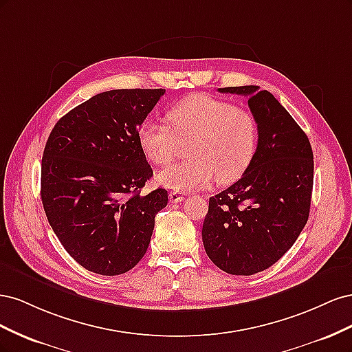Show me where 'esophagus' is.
Masks as SVG:
<instances>
[{"instance_id":"obj_1","label":"esophagus","mask_w":352,"mask_h":352,"mask_svg":"<svg viewBox=\"0 0 352 352\" xmlns=\"http://www.w3.org/2000/svg\"><path fill=\"white\" fill-rule=\"evenodd\" d=\"M168 199L170 202H180L184 199V194L180 192V190H172V192L168 194Z\"/></svg>"}]
</instances>
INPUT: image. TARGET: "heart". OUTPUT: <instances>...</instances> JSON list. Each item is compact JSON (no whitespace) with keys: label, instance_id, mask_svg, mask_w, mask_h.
<instances>
[{"label":"heart","instance_id":"obj_1","mask_svg":"<svg viewBox=\"0 0 352 352\" xmlns=\"http://www.w3.org/2000/svg\"><path fill=\"white\" fill-rule=\"evenodd\" d=\"M167 122L146 120L138 131L145 157L155 166H167L177 154L179 142L189 140L185 162L157 175L170 189L207 186L212 179L229 184L242 176L257 150L258 126L254 116L210 95H190L167 113Z\"/></svg>","mask_w":352,"mask_h":352}]
</instances>
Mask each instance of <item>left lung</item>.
Returning <instances> with one entry per match:
<instances>
[{"label":"left lung","instance_id":"left-lung-1","mask_svg":"<svg viewBox=\"0 0 352 352\" xmlns=\"http://www.w3.org/2000/svg\"><path fill=\"white\" fill-rule=\"evenodd\" d=\"M219 92L248 98L258 142L238 182L210 198L202 242L219 269L250 276L282 258L304 229L313 192V150L269 91L248 85Z\"/></svg>","mask_w":352,"mask_h":352}]
</instances>
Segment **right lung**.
Returning <instances> with one entry per match:
<instances>
[{
    "instance_id": "obj_1",
    "label": "right lung",
    "mask_w": 352,
    "mask_h": 352,
    "mask_svg": "<svg viewBox=\"0 0 352 352\" xmlns=\"http://www.w3.org/2000/svg\"><path fill=\"white\" fill-rule=\"evenodd\" d=\"M166 89H113L70 110L42 155L41 199L65 250L89 272L116 276L144 257L167 190L141 195L153 168L140 126Z\"/></svg>"
}]
</instances>
